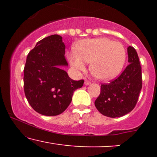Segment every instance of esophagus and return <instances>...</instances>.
Masks as SVG:
<instances>
[{
  "label": "esophagus",
  "mask_w": 157,
  "mask_h": 157,
  "mask_svg": "<svg viewBox=\"0 0 157 157\" xmlns=\"http://www.w3.org/2000/svg\"><path fill=\"white\" fill-rule=\"evenodd\" d=\"M90 84H91V81H89V80H85V85L88 86V85H90Z\"/></svg>",
  "instance_id": "esophagus-1"
}]
</instances>
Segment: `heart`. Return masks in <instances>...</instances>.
Segmentation results:
<instances>
[{
	"label": "heart",
	"mask_w": 157,
	"mask_h": 157,
	"mask_svg": "<svg viewBox=\"0 0 157 157\" xmlns=\"http://www.w3.org/2000/svg\"><path fill=\"white\" fill-rule=\"evenodd\" d=\"M70 63L77 70H84V63H90V71L98 80H108L117 76L126 60V51L120 42L105 37L86 39L74 47Z\"/></svg>",
	"instance_id": "b5f03b06"
}]
</instances>
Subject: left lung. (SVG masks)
<instances>
[{"label": "left lung", "mask_w": 157, "mask_h": 157, "mask_svg": "<svg viewBox=\"0 0 157 157\" xmlns=\"http://www.w3.org/2000/svg\"><path fill=\"white\" fill-rule=\"evenodd\" d=\"M128 66L109 83L101 84L100 96L95 100L102 115L115 118L131 112L136 105L142 89V68L136 49L128 47Z\"/></svg>", "instance_id": "left-lung-1"}]
</instances>
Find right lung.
<instances>
[{
	"mask_svg": "<svg viewBox=\"0 0 157 157\" xmlns=\"http://www.w3.org/2000/svg\"><path fill=\"white\" fill-rule=\"evenodd\" d=\"M62 37L50 35L38 41L28 54L24 66V92L32 108L45 116L62 113L73 93L84 80H73L60 66H67Z\"/></svg>",
	"mask_w": 157,
	"mask_h": 157,
	"instance_id": "1",
	"label": "right lung"
}]
</instances>
